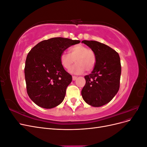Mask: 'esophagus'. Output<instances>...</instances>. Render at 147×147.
I'll return each instance as SVG.
<instances>
[{
  "instance_id": "obj_1",
  "label": "esophagus",
  "mask_w": 147,
  "mask_h": 147,
  "mask_svg": "<svg viewBox=\"0 0 147 147\" xmlns=\"http://www.w3.org/2000/svg\"><path fill=\"white\" fill-rule=\"evenodd\" d=\"M77 77H76V76H73L72 77V80L74 81H75V80H77Z\"/></svg>"
}]
</instances>
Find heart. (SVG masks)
Returning a JSON list of instances; mask_svg holds the SVG:
<instances>
[{"label": "heart", "mask_w": 147, "mask_h": 147, "mask_svg": "<svg viewBox=\"0 0 147 147\" xmlns=\"http://www.w3.org/2000/svg\"><path fill=\"white\" fill-rule=\"evenodd\" d=\"M75 63V65L70 72L74 74H81L86 70H92L96 64L94 51L83 45H77L69 49V54L63 53L60 56V63L64 69L69 70Z\"/></svg>", "instance_id": "1"}]
</instances>
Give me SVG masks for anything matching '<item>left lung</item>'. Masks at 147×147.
<instances>
[{
  "label": "left lung",
  "instance_id": "1",
  "mask_svg": "<svg viewBox=\"0 0 147 147\" xmlns=\"http://www.w3.org/2000/svg\"><path fill=\"white\" fill-rule=\"evenodd\" d=\"M96 56L92 72L84 76L86 84L82 90L83 100L93 107H101L112 100L119 88L121 67L118 53L104 43L83 40Z\"/></svg>",
  "mask_w": 147,
  "mask_h": 147
}]
</instances>
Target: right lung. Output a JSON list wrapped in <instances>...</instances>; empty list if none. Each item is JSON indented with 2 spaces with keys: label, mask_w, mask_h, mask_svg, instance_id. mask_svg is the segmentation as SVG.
<instances>
[{
  "label": "right lung",
  "mask_w": 147,
  "mask_h": 147,
  "mask_svg": "<svg viewBox=\"0 0 147 147\" xmlns=\"http://www.w3.org/2000/svg\"><path fill=\"white\" fill-rule=\"evenodd\" d=\"M80 40L63 37L45 40L37 44L26 57L24 75L30 99L44 109H52L63 101L66 88L72 80L60 63L67 48Z\"/></svg>",
  "instance_id": "obj_1"
}]
</instances>
